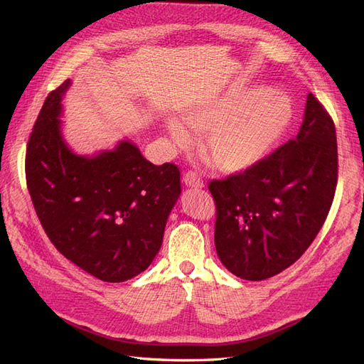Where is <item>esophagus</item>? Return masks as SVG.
<instances>
[{
	"instance_id": "34e87169",
	"label": "esophagus",
	"mask_w": 364,
	"mask_h": 364,
	"mask_svg": "<svg viewBox=\"0 0 364 364\" xmlns=\"http://www.w3.org/2000/svg\"><path fill=\"white\" fill-rule=\"evenodd\" d=\"M183 183L186 186H191V188H203L205 186L202 178L196 171H186L183 174Z\"/></svg>"
}]
</instances>
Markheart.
I'll list each match as a JSON object with an SVG mask.
<instances>
[{"instance_id": "heart-1", "label": "heart", "mask_w": 364, "mask_h": 364, "mask_svg": "<svg viewBox=\"0 0 364 364\" xmlns=\"http://www.w3.org/2000/svg\"><path fill=\"white\" fill-rule=\"evenodd\" d=\"M291 98L264 87H238L186 112L185 121L202 134L200 147L215 168L225 173L247 170L278 146L293 121ZM167 129L183 147L190 135L179 119L170 118Z\"/></svg>"}]
</instances>
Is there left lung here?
<instances>
[{
	"label": "left lung",
	"instance_id": "1",
	"mask_svg": "<svg viewBox=\"0 0 364 364\" xmlns=\"http://www.w3.org/2000/svg\"><path fill=\"white\" fill-rule=\"evenodd\" d=\"M338 176L336 126L310 92L299 134L253 167L213 179L214 241L235 277L262 281L299 259L322 229Z\"/></svg>",
	"mask_w": 364,
	"mask_h": 364
}]
</instances>
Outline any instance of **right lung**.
<instances>
[{
  "instance_id": "1",
  "label": "right lung",
  "mask_w": 364,
  "mask_h": 364,
  "mask_svg": "<svg viewBox=\"0 0 364 364\" xmlns=\"http://www.w3.org/2000/svg\"><path fill=\"white\" fill-rule=\"evenodd\" d=\"M65 80L43 102L28 138L26 179L39 222L65 258L106 282L144 272L161 249L181 194L178 165H155L121 141L94 158L65 144L59 115Z\"/></svg>"
}]
</instances>
